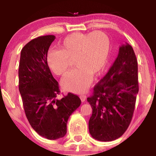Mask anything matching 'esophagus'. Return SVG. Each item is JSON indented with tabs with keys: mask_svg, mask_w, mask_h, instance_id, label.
Segmentation results:
<instances>
[{
	"mask_svg": "<svg viewBox=\"0 0 156 156\" xmlns=\"http://www.w3.org/2000/svg\"><path fill=\"white\" fill-rule=\"evenodd\" d=\"M80 100H81L82 102H84V101H86V95L81 94V95H80Z\"/></svg>",
	"mask_w": 156,
	"mask_h": 156,
	"instance_id": "esophagus-1",
	"label": "esophagus"
}]
</instances>
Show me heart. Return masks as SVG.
<instances>
[{"label": "heart", "mask_w": 156, "mask_h": 156, "mask_svg": "<svg viewBox=\"0 0 156 156\" xmlns=\"http://www.w3.org/2000/svg\"><path fill=\"white\" fill-rule=\"evenodd\" d=\"M59 51H51L47 63L51 71L59 76L67 73L71 61L76 68L61 82L66 90L79 93L86 90L93 76H99L106 66L110 50L109 38L104 33H73L66 36L58 45Z\"/></svg>", "instance_id": "obj_1"}]
</instances>
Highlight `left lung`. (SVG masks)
Segmentation results:
<instances>
[{"label":"left lung","instance_id":"left-lung-1","mask_svg":"<svg viewBox=\"0 0 156 156\" xmlns=\"http://www.w3.org/2000/svg\"><path fill=\"white\" fill-rule=\"evenodd\" d=\"M138 62L131 45L119 48L117 58L87 98L93 113L89 132L100 141L120 138L129 126L138 93Z\"/></svg>","mask_w":156,"mask_h":156}]
</instances>
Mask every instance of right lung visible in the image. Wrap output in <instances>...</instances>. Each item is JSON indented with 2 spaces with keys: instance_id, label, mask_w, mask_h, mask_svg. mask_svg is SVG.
<instances>
[{
  "instance_id": "1",
  "label": "right lung",
  "mask_w": 156,
  "mask_h": 156,
  "mask_svg": "<svg viewBox=\"0 0 156 156\" xmlns=\"http://www.w3.org/2000/svg\"><path fill=\"white\" fill-rule=\"evenodd\" d=\"M53 35L33 39L23 48L18 69L19 91L25 113L35 131L48 140L63 138L70 115L80 106L78 95L68 93L58 100V83L47 63Z\"/></svg>"
}]
</instances>
